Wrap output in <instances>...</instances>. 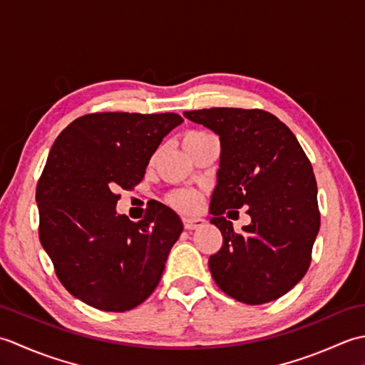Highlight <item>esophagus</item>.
Here are the masks:
<instances>
[{
	"label": "esophagus",
	"instance_id": "34e87169",
	"mask_svg": "<svg viewBox=\"0 0 365 365\" xmlns=\"http://www.w3.org/2000/svg\"><path fill=\"white\" fill-rule=\"evenodd\" d=\"M204 224H205V220H202V218H183V226L188 230L202 227Z\"/></svg>",
	"mask_w": 365,
	"mask_h": 365
}]
</instances>
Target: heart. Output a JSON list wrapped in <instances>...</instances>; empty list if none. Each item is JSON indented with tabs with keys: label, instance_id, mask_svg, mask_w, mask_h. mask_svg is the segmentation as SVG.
I'll use <instances>...</instances> for the list:
<instances>
[{
	"label": "heart",
	"instance_id": "heart-1",
	"mask_svg": "<svg viewBox=\"0 0 365 365\" xmlns=\"http://www.w3.org/2000/svg\"><path fill=\"white\" fill-rule=\"evenodd\" d=\"M207 135L208 133H205V131H188V133L183 136L182 144H183V147H188L190 144H192L195 141H197V139L204 138ZM170 204H173L177 208V210L192 212V210H196V208H197L199 199H197L195 192L178 191V192H175V195H173V197H170Z\"/></svg>",
	"mask_w": 365,
	"mask_h": 365
}]
</instances>
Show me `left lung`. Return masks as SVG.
I'll list each match as a JSON object with an SVG mask.
<instances>
[{
  "label": "left lung",
  "mask_w": 365,
  "mask_h": 365,
  "mask_svg": "<svg viewBox=\"0 0 365 365\" xmlns=\"http://www.w3.org/2000/svg\"><path fill=\"white\" fill-rule=\"evenodd\" d=\"M183 115L220 136L210 222L222 246L208 259L216 285L251 306L281 298L306 274L320 229L311 161L290 128L267 111L210 108ZM242 206L252 222L235 235L223 213Z\"/></svg>",
  "instance_id": "8db88e82"
}]
</instances>
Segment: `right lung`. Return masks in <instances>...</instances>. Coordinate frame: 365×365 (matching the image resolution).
Masks as SVG:
<instances>
[{
    "label": "right lung",
    "mask_w": 365,
    "mask_h": 365,
    "mask_svg": "<svg viewBox=\"0 0 365 365\" xmlns=\"http://www.w3.org/2000/svg\"><path fill=\"white\" fill-rule=\"evenodd\" d=\"M174 113H97L61 131L38 178V238L67 292L100 311L125 312L158 285L183 230L157 204L141 221L115 210V190L143 180L163 138L180 125Z\"/></svg>",
    "instance_id": "add662e5"
}]
</instances>
